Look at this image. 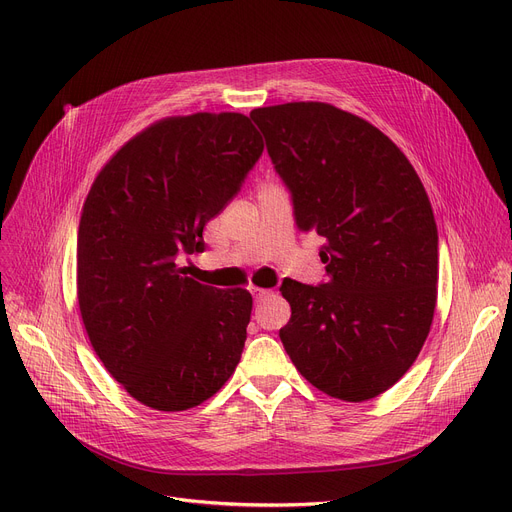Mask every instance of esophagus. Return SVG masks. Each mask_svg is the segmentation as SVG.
<instances>
[{"label": "esophagus", "mask_w": 512, "mask_h": 512, "mask_svg": "<svg viewBox=\"0 0 512 512\" xmlns=\"http://www.w3.org/2000/svg\"><path fill=\"white\" fill-rule=\"evenodd\" d=\"M249 290H251V294H253V299H255V301H263V299L267 297V294H270V290H265V288H257V286H251Z\"/></svg>", "instance_id": "esophagus-1"}]
</instances>
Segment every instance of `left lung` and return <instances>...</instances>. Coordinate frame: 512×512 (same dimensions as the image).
<instances>
[{"label": "left lung", "instance_id": "left-lung-1", "mask_svg": "<svg viewBox=\"0 0 512 512\" xmlns=\"http://www.w3.org/2000/svg\"><path fill=\"white\" fill-rule=\"evenodd\" d=\"M251 120L292 199L299 230L328 240V280H284L280 330L305 380L361 402L415 363L432 326L438 228L425 188L384 132L330 103L259 107Z\"/></svg>", "mask_w": 512, "mask_h": 512}]
</instances>
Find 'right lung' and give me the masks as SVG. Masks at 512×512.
<instances>
[{"mask_svg":"<svg viewBox=\"0 0 512 512\" xmlns=\"http://www.w3.org/2000/svg\"><path fill=\"white\" fill-rule=\"evenodd\" d=\"M263 153L242 114L159 120L95 178L76 247L78 307L97 357L143 405L186 411L218 392L247 340L253 299L186 278L182 255Z\"/></svg>","mask_w":512,"mask_h":512,"instance_id":"1","label":"right lung"}]
</instances>
